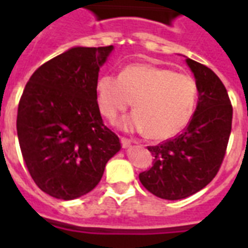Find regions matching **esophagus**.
Here are the masks:
<instances>
[{
  "instance_id": "obj_1",
  "label": "esophagus",
  "mask_w": 248,
  "mask_h": 248,
  "mask_svg": "<svg viewBox=\"0 0 248 248\" xmlns=\"http://www.w3.org/2000/svg\"><path fill=\"white\" fill-rule=\"evenodd\" d=\"M121 144H122V148L127 149V148L131 147V140L126 139V138H121Z\"/></svg>"
}]
</instances>
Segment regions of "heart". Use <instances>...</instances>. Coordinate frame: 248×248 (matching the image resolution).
Segmentation results:
<instances>
[{
  "mask_svg": "<svg viewBox=\"0 0 248 248\" xmlns=\"http://www.w3.org/2000/svg\"><path fill=\"white\" fill-rule=\"evenodd\" d=\"M95 90L101 114L110 121L134 101L136 112L118 121V126L147 132L155 140L180 134L192 120L198 99V85L192 76L148 63L130 64L118 77L101 76Z\"/></svg>",
  "mask_w": 248,
  "mask_h": 248,
  "instance_id": "b5f03b06",
  "label": "heart"
}]
</instances>
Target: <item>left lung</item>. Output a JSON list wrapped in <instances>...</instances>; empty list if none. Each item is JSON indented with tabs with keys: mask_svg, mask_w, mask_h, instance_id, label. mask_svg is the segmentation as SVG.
Segmentation results:
<instances>
[{
	"mask_svg": "<svg viewBox=\"0 0 248 248\" xmlns=\"http://www.w3.org/2000/svg\"><path fill=\"white\" fill-rule=\"evenodd\" d=\"M185 62L198 85L196 112L180 135L148 147L153 166L139 173L144 188L170 201L200 192L216 176L232 131L233 108L225 86L206 65Z\"/></svg>",
	"mask_w": 248,
	"mask_h": 248,
	"instance_id": "8db88e82",
	"label": "left lung"
}]
</instances>
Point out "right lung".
I'll list each match as a JSON object with an SVG mask.
<instances>
[{
    "label": "right lung",
    "mask_w": 248,
    "mask_h": 248,
    "mask_svg": "<svg viewBox=\"0 0 248 248\" xmlns=\"http://www.w3.org/2000/svg\"><path fill=\"white\" fill-rule=\"evenodd\" d=\"M112 50L69 48L42 64L23 91L16 118L21 155L37 186L54 198L91 192L121 149L103 122L95 90Z\"/></svg>",
    "instance_id": "1"
}]
</instances>
